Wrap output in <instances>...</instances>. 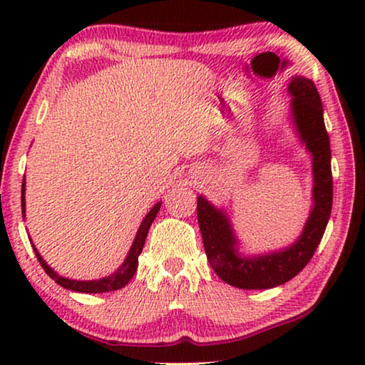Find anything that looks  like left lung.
<instances>
[{
  "instance_id": "left-lung-1",
  "label": "left lung",
  "mask_w": 365,
  "mask_h": 365,
  "mask_svg": "<svg viewBox=\"0 0 365 365\" xmlns=\"http://www.w3.org/2000/svg\"><path fill=\"white\" fill-rule=\"evenodd\" d=\"M287 91L292 98L289 106L294 129L312 158V207L301 236L279 251L246 256L239 252V239L226 211L204 196L197 197V222L207 261L224 282L239 289H271L296 277L311 261L331 217V143L321 96L304 76H292Z\"/></svg>"
}]
</instances>
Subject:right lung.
<instances>
[{"instance_id":"1","label":"right lung","mask_w":365,"mask_h":365,"mask_svg":"<svg viewBox=\"0 0 365 365\" xmlns=\"http://www.w3.org/2000/svg\"><path fill=\"white\" fill-rule=\"evenodd\" d=\"M24 192H26V184L23 181V186H21V209H23V217H24V211H26V199H24ZM159 207H161V202L154 204L151 211L146 214V217L143 219L141 226H139L138 232H136V237H134V241L131 244V247H129V252L126 259H124V262L121 266L118 267V271H114L113 274H109L106 277H101V279H94V281H76V279H68V277H63L59 276L56 271H53L51 267L48 266L46 261L41 257V254L38 252V249L34 247L33 244V249H34V254H36L39 264H41V267L44 269V272L48 274L49 277L53 279L54 282H58L59 286L68 289V291H74V292H84V294H99V292H111V291H118V289H121L126 286V284L131 281L134 272H136L138 269V257L139 254H141L143 247H144V241H146V236L149 232V227H151V224L154 219H156L158 212H159Z\"/></svg>"}]
</instances>
